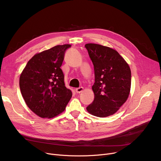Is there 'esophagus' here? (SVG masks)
Returning a JSON list of instances; mask_svg holds the SVG:
<instances>
[{"mask_svg": "<svg viewBox=\"0 0 161 161\" xmlns=\"http://www.w3.org/2000/svg\"><path fill=\"white\" fill-rule=\"evenodd\" d=\"M83 90H84L83 87H80V88H76V89H75V92H76L77 93H81Z\"/></svg>", "mask_w": 161, "mask_h": 161, "instance_id": "esophagus-1", "label": "esophagus"}]
</instances>
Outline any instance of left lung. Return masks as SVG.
<instances>
[{"mask_svg":"<svg viewBox=\"0 0 161 161\" xmlns=\"http://www.w3.org/2000/svg\"><path fill=\"white\" fill-rule=\"evenodd\" d=\"M95 71L92 86L94 101L86 109L90 114L106 117L115 114L126 103L131 88V69L115 49L97 44H85Z\"/></svg>","mask_w":161,"mask_h":161,"instance_id":"left-lung-1","label":"left lung"}]
</instances>
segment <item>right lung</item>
<instances>
[{
	"mask_svg": "<svg viewBox=\"0 0 161 161\" xmlns=\"http://www.w3.org/2000/svg\"><path fill=\"white\" fill-rule=\"evenodd\" d=\"M70 44L57 45L35 54L22 71L19 86L26 105L42 118H53L65 110L72 97L60 67Z\"/></svg>",
	"mask_w": 161,
	"mask_h": 161,
	"instance_id": "1",
	"label": "right lung"
}]
</instances>
